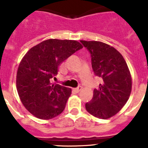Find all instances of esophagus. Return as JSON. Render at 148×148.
<instances>
[{
	"mask_svg": "<svg viewBox=\"0 0 148 148\" xmlns=\"http://www.w3.org/2000/svg\"><path fill=\"white\" fill-rule=\"evenodd\" d=\"M82 87H77V88L74 89V91H75V92H79L81 90H82Z\"/></svg>",
	"mask_w": 148,
	"mask_h": 148,
	"instance_id": "obj_1",
	"label": "esophagus"
}]
</instances>
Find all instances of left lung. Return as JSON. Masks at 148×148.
I'll use <instances>...</instances> for the list:
<instances>
[{
  "label": "left lung",
  "instance_id": "8db88e82",
  "mask_svg": "<svg viewBox=\"0 0 148 148\" xmlns=\"http://www.w3.org/2000/svg\"><path fill=\"white\" fill-rule=\"evenodd\" d=\"M91 54L92 67L103 82L93 90L85 108L89 113L101 119L115 116L125 106L132 90V78L125 58L114 47L101 41L81 40Z\"/></svg>",
  "mask_w": 148,
  "mask_h": 148
}]
</instances>
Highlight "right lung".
Instances as JSON below:
<instances>
[{
	"label": "right lung",
	"mask_w": 148,
	"mask_h": 148,
	"mask_svg": "<svg viewBox=\"0 0 148 148\" xmlns=\"http://www.w3.org/2000/svg\"><path fill=\"white\" fill-rule=\"evenodd\" d=\"M83 46L77 40L48 39L34 46L18 66L16 87L22 104L34 116L51 119L62 113L72 90L52 84L63 61Z\"/></svg>",
	"instance_id": "1"
}]
</instances>
